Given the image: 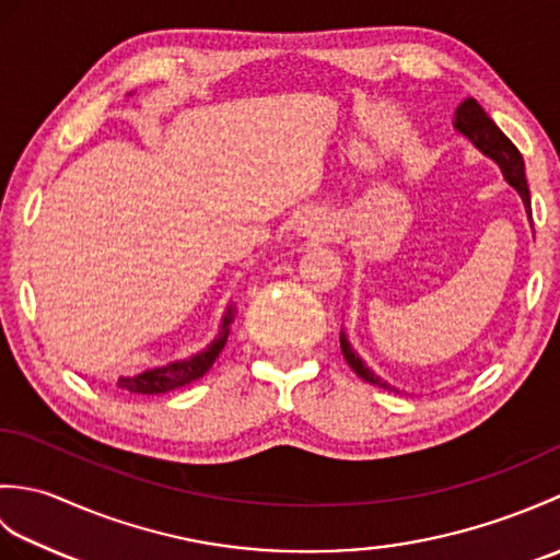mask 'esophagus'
Instances as JSON below:
<instances>
[{
	"label": "esophagus",
	"instance_id": "obj_1",
	"mask_svg": "<svg viewBox=\"0 0 560 560\" xmlns=\"http://www.w3.org/2000/svg\"><path fill=\"white\" fill-rule=\"evenodd\" d=\"M295 229H299V233L305 237H319V235L329 233V223L319 211H305L299 219V225H295Z\"/></svg>",
	"mask_w": 560,
	"mask_h": 560
}]
</instances>
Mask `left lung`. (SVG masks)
Masks as SVG:
<instances>
[{
	"label": "left lung",
	"mask_w": 560,
	"mask_h": 560,
	"mask_svg": "<svg viewBox=\"0 0 560 560\" xmlns=\"http://www.w3.org/2000/svg\"><path fill=\"white\" fill-rule=\"evenodd\" d=\"M455 129L462 135L467 137L474 147H477L483 156H489L498 168H501L505 183L515 189V192L522 197V205H525L527 211V219H532V201H529V187H527V177H525V161H522L520 151L515 149L513 141H510L501 129L495 127V122L491 120L481 105L467 98L464 101L459 108L455 110ZM339 343H341V353L347 363L351 365V371L359 375L361 380L371 385H377L383 389H392V392H399L397 387H392L389 383H385L383 377L375 375L371 368L365 365V361L361 359L359 353L351 349V341L347 337V331H339Z\"/></svg>",
	"instance_id": "8db88e82"
}]
</instances>
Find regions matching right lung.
Wrapping results in <instances>:
<instances>
[{
	"label": "right lung",
	"instance_id": "add662e5",
	"mask_svg": "<svg viewBox=\"0 0 560 560\" xmlns=\"http://www.w3.org/2000/svg\"><path fill=\"white\" fill-rule=\"evenodd\" d=\"M233 319H235V303H229V307H225V313L221 317L219 335L213 337L205 349L192 353L189 359L171 361L161 368H149V371L139 373V375L120 377L117 380V387L127 389V392H137V395H163V392H171V389L195 383V380H199L201 375H207L213 361L219 359V353L223 351L225 341H229Z\"/></svg>",
	"mask_w": 560,
	"mask_h": 560
}]
</instances>
